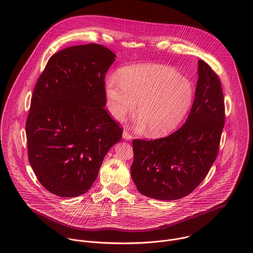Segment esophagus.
<instances>
[{"mask_svg":"<svg viewBox=\"0 0 253 253\" xmlns=\"http://www.w3.org/2000/svg\"><path fill=\"white\" fill-rule=\"evenodd\" d=\"M123 138L126 140H131L132 139V135L129 133V131L127 129H125L123 131Z\"/></svg>","mask_w":253,"mask_h":253,"instance_id":"esophagus-1","label":"esophagus"}]
</instances>
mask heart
<instances>
[{"mask_svg":"<svg viewBox=\"0 0 253 253\" xmlns=\"http://www.w3.org/2000/svg\"><path fill=\"white\" fill-rule=\"evenodd\" d=\"M107 104L116 120L135 111L138 126H148L153 136H164L178 128L190 113L195 100L191 79L177 69L162 64H140L121 70L120 78L105 80Z\"/></svg>","mask_w":253,"mask_h":253,"instance_id":"obj_1","label":"heart"}]
</instances>
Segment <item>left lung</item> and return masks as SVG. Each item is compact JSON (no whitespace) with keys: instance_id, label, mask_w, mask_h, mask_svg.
Segmentation results:
<instances>
[{"instance_id":"obj_1","label":"left lung","mask_w":253,"mask_h":253,"mask_svg":"<svg viewBox=\"0 0 253 253\" xmlns=\"http://www.w3.org/2000/svg\"><path fill=\"white\" fill-rule=\"evenodd\" d=\"M224 121L220 79L200 59L195 100L185 124L164 138L132 141L131 176L138 191L164 201L191 194L216 159Z\"/></svg>"}]
</instances>
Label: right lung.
Instances as JSON below:
<instances>
[{
  "mask_svg": "<svg viewBox=\"0 0 253 253\" xmlns=\"http://www.w3.org/2000/svg\"><path fill=\"white\" fill-rule=\"evenodd\" d=\"M115 56L97 43L69 46L50 56L38 79L26 122L28 157L53 195L85 194L122 137L104 107L105 74Z\"/></svg>",
  "mask_w": 253,
  "mask_h": 253,
  "instance_id": "1",
  "label": "right lung"
}]
</instances>
